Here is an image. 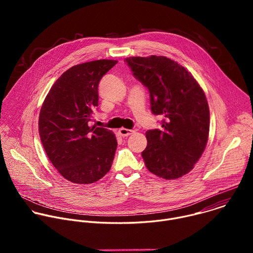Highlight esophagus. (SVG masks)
<instances>
[{
	"instance_id": "1",
	"label": "esophagus",
	"mask_w": 253,
	"mask_h": 253,
	"mask_svg": "<svg viewBox=\"0 0 253 253\" xmlns=\"http://www.w3.org/2000/svg\"><path fill=\"white\" fill-rule=\"evenodd\" d=\"M134 131L133 130H130V129H126V128H120L119 129V134L123 137H127L129 135H131Z\"/></svg>"
}]
</instances>
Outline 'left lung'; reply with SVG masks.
Returning <instances> with one entry per match:
<instances>
[{"mask_svg":"<svg viewBox=\"0 0 253 253\" xmlns=\"http://www.w3.org/2000/svg\"><path fill=\"white\" fill-rule=\"evenodd\" d=\"M125 61L149 89L152 113L165 118L161 129L146 132L142 157L147 169L167 180L184 176L200 159L209 137L210 113L203 89L187 69L167 57Z\"/></svg>","mask_w":253,"mask_h":253,"instance_id":"obj_1","label":"left lung"}]
</instances>
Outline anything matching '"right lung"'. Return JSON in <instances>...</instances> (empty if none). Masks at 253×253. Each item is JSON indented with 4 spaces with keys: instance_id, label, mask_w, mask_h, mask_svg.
I'll return each mask as SVG.
<instances>
[{
    "instance_id": "add662e5",
    "label": "right lung",
    "mask_w": 253,
    "mask_h": 253,
    "mask_svg": "<svg viewBox=\"0 0 253 253\" xmlns=\"http://www.w3.org/2000/svg\"><path fill=\"white\" fill-rule=\"evenodd\" d=\"M116 60H96L71 67L47 94L39 115V135L58 172L76 184L94 183L109 172L117 149L115 134L90 127L98 106V85Z\"/></svg>"
}]
</instances>
